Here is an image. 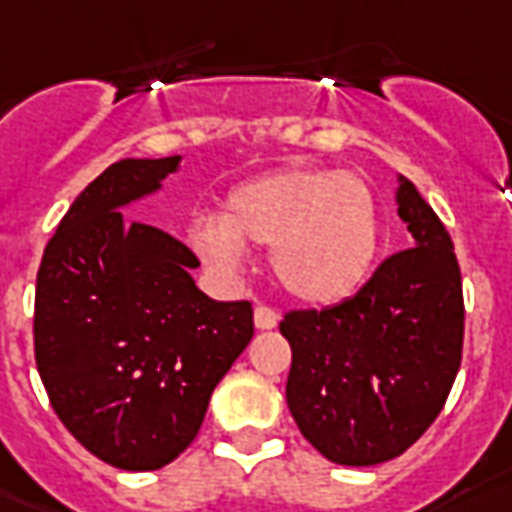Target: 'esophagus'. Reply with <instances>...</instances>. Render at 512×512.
Wrapping results in <instances>:
<instances>
[{
	"label": "esophagus",
	"mask_w": 512,
	"mask_h": 512,
	"mask_svg": "<svg viewBox=\"0 0 512 512\" xmlns=\"http://www.w3.org/2000/svg\"><path fill=\"white\" fill-rule=\"evenodd\" d=\"M253 320H256V328L259 331H269V328L277 326V312L267 304H259L256 310H253Z\"/></svg>",
	"instance_id": "esophagus-1"
}]
</instances>
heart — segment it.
I'll list each match as a JSON object with an SVG mask.
<instances>
[{
  "mask_svg": "<svg viewBox=\"0 0 512 512\" xmlns=\"http://www.w3.org/2000/svg\"><path fill=\"white\" fill-rule=\"evenodd\" d=\"M192 243L216 269L240 267L243 245H272L269 267L288 296L336 304L358 291L374 264V194L360 176L285 168L235 186L221 224L202 221Z\"/></svg>",
  "mask_w": 512,
  "mask_h": 512,
  "instance_id": "heart-1",
  "label": "heart"
}]
</instances>
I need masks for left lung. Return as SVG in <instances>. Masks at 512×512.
<instances>
[{
  "instance_id": "obj_1",
  "label": "left lung",
  "mask_w": 512,
  "mask_h": 512,
  "mask_svg": "<svg viewBox=\"0 0 512 512\" xmlns=\"http://www.w3.org/2000/svg\"><path fill=\"white\" fill-rule=\"evenodd\" d=\"M398 216L414 248L376 267L355 296L291 310L285 398L301 435L336 465L400 457L441 414L462 363L465 299L451 235L408 178Z\"/></svg>"
}]
</instances>
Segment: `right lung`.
<instances>
[{"label": "right lung", "instance_id": "obj_1", "mask_svg": "<svg viewBox=\"0 0 512 512\" xmlns=\"http://www.w3.org/2000/svg\"><path fill=\"white\" fill-rule=\"evenodd\" d=\"M181 157L120 160L71 202L37 272L34 358L50 406L90 454L160 470L194 441L216 384L253 336L251 301H213L200 261L122 205Z\"/></svg>", "mask_w": 512, "mask_h": 512}]
</instances>
